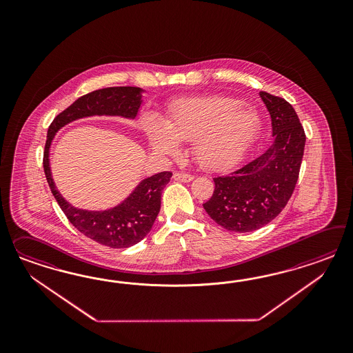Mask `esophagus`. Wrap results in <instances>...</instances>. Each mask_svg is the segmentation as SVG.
Segmentation results:
<instances>
[{
  "label": "esophagus",
  "instance_id": "34e87169",
  "mask_svg": "<svg viewBox=\"0 0 353 353\" xmlns=\"http://www.w3.org/2000/svg\"><path fill=\"white\" fill-rule=\"evenodd\" d=\"M192 179H194V176H192V174H189V173L176 172V173L173 174V180H176V181L190 182L192 181Z\"/></svg>",
  "mask_w": 353,
  "mask_h": 353
}]
</instances>
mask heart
Returning a JSON list of instances; mask_svg holds the SVG:
<instances>
[{
	"label": "heart",
	"mask_w": 353,
	"mask_h": 353,
	"mask_svg": "<svg viewBox=\"0 0 353 353\" xmlns=\"http://www.w3.org/2000/svg\"><path fill=\"white\" fill-rule=\"evenodd\" d=\"M228 97L177 99L164 118L146 115L141 129L151 154L167 158L192 141V154L205 170H225L243 158L260 132L261 120L254 108Z\"/></svg>",
	"instance_id": "heart-1"
}]
</instances>
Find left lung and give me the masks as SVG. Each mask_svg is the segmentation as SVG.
Masks as SVG:
<instances>
[{
	"label": "left lung",
	"mask_w": 353,
	"mask_h": 353,
	"mask_svg": "<svg viewBox=\"0 0 353 353\" xmlns=\"http://www.w3.org/2000/svg\"><path fill=\"white\" fill-rule=\"evenodd\" d=\"M259 94L272 120V145L238 170L214 177V194L203 204L216 224L236 233L257 230L281 214L295 189L305 146L294 107L267 92Z\"/></svg>",
	"instance_id": "obj_1"
}]
</instances>
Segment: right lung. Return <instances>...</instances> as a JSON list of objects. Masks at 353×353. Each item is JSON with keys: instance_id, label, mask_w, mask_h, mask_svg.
<instances>
[{"instance_id": "1", "label": "right lung", "mask_w": 353, "mask_h": 353, "mask_svg": "<svg viewBox=\"0 0 353 353\" xmlns=\"http://www.w3.org/2000/svg\"><path fill=\"white\" fill-rule=\"evenodd\" d=\"M145 90L137 86H111L80 97L61 112L48 129L43 151V171L55 201L76 229L103 246L127 248L149 234L161 211V192L172 177L161 172L143 179L134 190L118 205L105 211H88L68 203L54 183L50 170V146L54 136L64 125L89 117H120L134 119L142 103Z\"/></svg>"}]
</instances>
